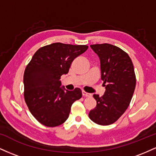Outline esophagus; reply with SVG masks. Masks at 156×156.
I'll return each mask as SVG.
<instances>
[{
    "mask_svg": "<svg viewBox=\"0 0 156 156\" xmlns=\"http://www.w3.org/2000/svg\"><path fill=\"white\" fill-rule=\"evenodd\" d=\"M82 94H83V97H91V96H92V94H89V93H87V92H84V91H83V92H82Z\"/></svg>",
    "mask_w": 156,
    "mask_h": 156,
    "instance_id": "34e87169",
    "label": "esophagus"
}]
</instances>
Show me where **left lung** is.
Listing matches in <instances>:
<instances>
[{
    "label": "left lung",
    "mask_w": 156,
    "mask_h": 156,
    "mask_svg": "<svg viewBox=\"0 0 156 156\" xmlns=\"http://www.w3.org/2000/svg\"><path fill=\"white\" fill-rule=\"evenodd\" d=\"M101 60V79L105 92L102 97L94 94L97 105L89 117L96 124L115 122L129 106L136 87L133 62L126 52L113 44L90 45Z\"/></svg>",
    "instance_id": "8db88e82"
}]
</instances>
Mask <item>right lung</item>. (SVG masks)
Here are the masks:
<instances>
[{"mask_svg": "<svg viewBox=\"0 0 156 156\" xmlns=\"http://www.w3.org/2000/svg\"><path fill=\"white\" fill-rule=\"evenodd\" d=\"M88 49L87 45L56 42L40 48L26 66L23 76L24 98L32 115L47 127L58 126L69 117L72 104L82 97L79 88L61 87V76Z\"/></svg>", "mask_w": 156, "mask_h": 156, "instance_id": "obj_1", "label": "right lung"}]
</instances>
